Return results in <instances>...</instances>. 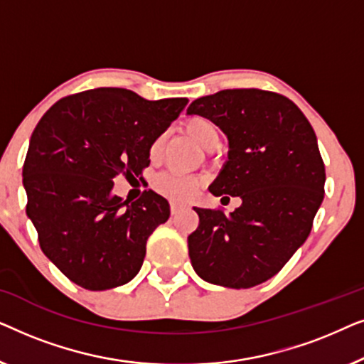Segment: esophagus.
Wrapping results in <instances>:
<instances>
[{"label": "esophagus", "instance_id": "obj_1", "mask_svg": "<svg viewBox=\"0 0 364 364\" xmlns=\"http://www.w3.org/2000/svg\"><path fill=\"white\" fill-rule=\"evenodd\" d=\"M183 208V205L182 203H178V202H171V212H172V215H176V213L178 212V210H182Z\"/></svg>", "mask_w": 364, "mask_h": 364}]
</instances>
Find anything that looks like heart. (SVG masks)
Returning a JSON list of instances; mask_svg holds the SVG:
<instances>
[{
  "mask_svg": "<svg viewBox=\"0 0 364 364\" xmlns=\"http://www.w3.org/2000/svg\"><path fill=\"white\" fill-rule=\"evenodd\" d=\"M183 131H186L187 136L191 137L198 147L207 149V151L208 149H212L213 146H217L218 142L217 127L213 126V122H210L205 117L188 119V121H186V124H183ZM161 152H162V137H159L152 142L151 149H149V156H151L152 161H156V159L161 156ZM200 183H202L200 177L183 176V173H178L173 171L161 172L152 178L154 191L168 198H176V200H186V198L192 197L193 193L198 191Z\"/></svg>",
  "mask_w": 364,
  "mask_h": 364,
  "instance_id": "b5f03b06",
  "label": "heart"
}]
</instances>
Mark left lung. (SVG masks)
Here are the masks:
<instances>
[{
    "label": "left lung",
    "mask_w": 364,
    "mask_h": 364,
    "mask_svg": "<svg viewBox=\"0 0 364 364\" xmlns=\"http://www.w3.org/2000/svg\"><path fill=\"white\" fill-rule=\"evenodd\" d=\"M187 114L210 119L228 139V161L208 191L242 200L230 215L193 207L198 227L187 238L193 270L213 285H260L305 243L325 197L315 131L295 102L255 87L198 97Z\"/></svg>",
    "instance_id": "8db88e82"
}]
</instances>
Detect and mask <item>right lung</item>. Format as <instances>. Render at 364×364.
<instances>
[{
  "mask_svg": "<svg viewBox=\"0 0 364 364\" xmlns=\"http://www.w3.org/2000/svg\"><path fill=\"white\" fill-rule=\"evenodd\" d=\"M187 102L97 87L59 99L38 122L23 166L26 213L44 255L76 285L109 290L141 270L171 207L151 188L124 200L114 178L142 176L152 142Z\"/></svg>",
  "mask_w": 364,
  "mask_h": 364,
  "instance_id": "add662e5",
  "label": "right lung"
}]
</instances>
